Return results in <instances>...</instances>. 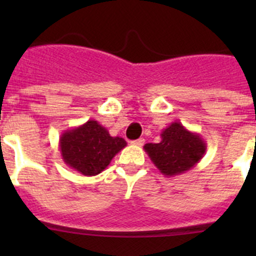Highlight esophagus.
<instances>
[{
	"label": "esophagus",
	"instance_id": "obj_1",
	"mask_svg": "<svg viewBox=\"0 0 256 256\" xmlns=\"http://www.w3.org/2000/svg\"><path fill=\"white\" fill-rule=\"evenodd\" d=\"M131 144H135V146H144V138H138V140H135V141H131Z\"/></svg>",
	"mask_w": 256,
	"mask_h": 256
}]
</instances>
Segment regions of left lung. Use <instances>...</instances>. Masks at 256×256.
<instances>
[{"label": "left lung", "mask_w": 256, "mask_h": 256, "mask_svg": "<svg viewBox=\"0 0 256 256\" xmlns=\"http://www.w3.org/2000/svg\"><path fill=\"white\" fill-rule=\"evenodd\" d=\"M160 136L158 144H146L144 148L154 166L167 177L190 171L203 158L207 150L200 134L192 132L178 121L162 130Z\"/></svg>", "instance_id": "8db88e82"}]
</instances>
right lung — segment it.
<instances>
[{"mask_svg": "<svg viewBox=\"0 0 256 256\" xmlns=\"http://www.w3.org/2000/svg\"><path fill=\"white\" fill-rule=\"evenodd\" d=\"M126 144L122 138L110 136L109 131L95 120L66 130L59 138L64 164L84 176L102 174Z\"/></svg>", "mask_w": 256, "mask_h": 256, "instance_id": "1", "label": "right lung"}]
</instances>
